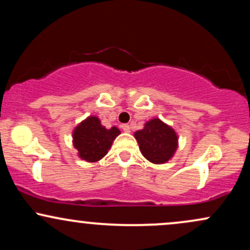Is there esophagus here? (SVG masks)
I'll return each mask as SVG.
<instances>
[{"label":"esophagus","instance_id":"obj_1","mask_svg":"<svg viewBox=\"0 0 250 250\" xmlns=\"http://www.w3.org/2000/svg\"><path fill=\"white\" fill-rule=\"evenodd\" d=\"M122 129L125 133H130V125H122Z\"/></svg>","mask_w":250,"mask_h":250}]
</instances>
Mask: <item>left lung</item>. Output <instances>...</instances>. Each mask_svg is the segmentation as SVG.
Returning a JSON list of instances; mask_svg holds the SVG:
<instances>
[{
    "label": "left lung",
    "mask_w": 250,
    "mask_h": 250,
    "mask_svg": "<svg viewBox=\"0 0 250 250\" xmlns=\"http://www.w3.org/2000/svg\"><path fill=\"white\" fill-rule=\"evenodd\" d=\"M134 136L143 156L155 165L168 162L179 145V137L174 129L160 119H151L145 128L135 131Z\"/></svg>",
    "instance_id": "obj_1"
}]
</instances>
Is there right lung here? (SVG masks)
<instances>
[{
	"label": "right lung",
	"instance_id": "obj_1",
	"mask_svg": "<svg viewBox=\"0 0 250 250\" xmlns=\"http://www.w3.org/2000/svg\"><path fill=\"white\" fill-rule=\"evenodd\" d=\"M121 131L116 127L107 129L96 116H89L73 131V143L77 154L87 162H97L107 155L114 140Z\"/></svg>",
	"mask_w": 250,
	"mask_h": 250
}]
</instances>
